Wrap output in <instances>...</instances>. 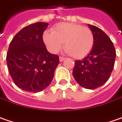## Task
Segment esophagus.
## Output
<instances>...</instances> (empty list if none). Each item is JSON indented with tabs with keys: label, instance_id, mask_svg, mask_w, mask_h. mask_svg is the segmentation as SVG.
Wrapping results in <instances>:
<instances>
[{
	"label": "esophagus",
	"instance_id": "obj_1",
	"mask_svg": "<svg viewBox=\"0 0 122 122\" xmlns=\"http://www.w3.org/2000/svg\"><path fill=\"white\" fill-rule=\"evenodd\" d=\"M59 59H60V62H63V61L65 60V58L64 57H62V56H60Z\"/></svg>",
	"mask_w": 122,
	"mask_h": 122
}]
</instances>
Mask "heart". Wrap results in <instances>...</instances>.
<instances>
[{"mask_svg": "<svg viewBox=\"0 0 122 122\" xmlns=\"http://www.w3.org/2000/svg\"><path fill=\"white\" fill-rule=\"evenodd\" d=\"M43 40L51 53L58 52L64 43L66 53L76 58H83L92 50L94 36L88 27L73 23H61L56 25L52 32L45 31Z\"/></svg>", "mask_w": 122, "mask_h": 122, "instance_id": "heart-1", "label": "heart"}]
</instances>
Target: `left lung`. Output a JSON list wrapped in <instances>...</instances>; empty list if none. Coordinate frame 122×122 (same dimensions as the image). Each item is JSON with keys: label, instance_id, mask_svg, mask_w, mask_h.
<instances>
[{"label": "left lung", "instance_id": "8db88e82", "mask_svg": "<svg viewBox=\"0 0 122 122\" xmlns=\"http://www.w3.org/2000/svg\"><path fill=\"white\" fill-rule=\"evenodd\" d=\"M94 36L91 52L81 60H76L75 80L84 88L94 90L106 83L115 65L116 51L108 36L97 26L88 24Z\"/></svg>", "mask_w": 122, "mask_h": 122}]
</instances>
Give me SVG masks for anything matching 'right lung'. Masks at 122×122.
I'll return each instance as SVG.
<instances>
[{"label": "right lung", "mask_w": 122, "mask_h": 122, "mask_svg": "<svg viewBox=\"0 0 122 122\" xmlns=\"http://www.w3.org/2000/svg\"><path fill=\"white\" fill-rule=\"evenodd\" d=\"M48 24L37 22L24 27L11 41L7 65L15 85L24 91L39 92L51 84L59 56L47 51L43 33Z\"/></svg>", "instance_id": "1"}]
</instances>
